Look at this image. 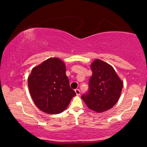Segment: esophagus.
Masks as SVG:
<instances>
[{
    "label": "esophagus",
    "mask_w": 147,
    "mask_h": 147,
    "mask_svg": "<svg viewBox=\"0 0 147 147\" xmlns=\"http://www.w3.org/2000/svg\"><path fill=\"white\" fill-rule=\"evenodd\" d=\"M75 92H76V95H77V96L80 95V93H81V92H80V90L79 89H76L75 90Z\"/></svg>",
    "instance_id": "1"
}]
</instances>
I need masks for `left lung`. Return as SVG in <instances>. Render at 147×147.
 <instances>
[{
    "label": "left lung",
    "mask_w": 147,
    "mask_h": 147,
    "mask_svg": "<svg viewBox=\"0 0 147 147\" xmlns=\"http://www.w3.org/2000/svg\"><path fill=\"white\" fill-rule=\"evenodd\" d=\"M92 75L88 92L82 99L90 110L102 112L112 108L120 96L123 83L109 64L96 59L91 64Z\"/></svg>",
    "instance_id": "left-lung-1"
}]
</instances>
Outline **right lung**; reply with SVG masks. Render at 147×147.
<instances>
[{"label":"right lung","mask_w":147,"mask_h":147,"mask_svg":"<svg viewBox=\"0 0 147 147\" xmlns=\"http://www.w3.org/2000/svg\"><path fill=\"white\" fill-rule=\"evenodd\" d=\"M31 98L41 111L49 114L65 110L76 95L65 75V65L59 58H49L32 69L28 78Z\"/></svg>","instance_id":"right-lung-1"}]
</instances>
